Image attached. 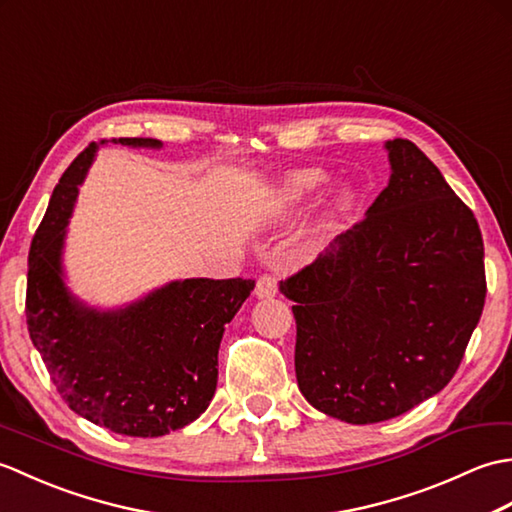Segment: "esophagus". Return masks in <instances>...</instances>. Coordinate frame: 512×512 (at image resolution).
I'll return each instance as SVG.
<instances>
[{"label":"esophagus","mask_w":512,"mask_h":512,"mask_svg":"<svg viewBox=\"0 0 512 512\" xmlns=\"http://www.w3.org/2000/svg\"><path fill=\"white\" fill-rule=\"evenodd\" d=\"M279 290V279L275 275H262L257 279V288H255V295L259 299H270L275 297Z\"/></svg>","instance_id":"obj_1"}]
</instances>
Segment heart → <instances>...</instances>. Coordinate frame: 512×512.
<instances>
[{"label": "heart", "mask_w": 512, "mask_h": 512, "mask_svg": "<svg viewBox=\"0 0 512 512\" xmlns=\"http://www.w3.org/2000/svg\"><path fill=\"white\" fill-rule=\"evenodd\" d=\"M328 182V176L319 169H303V171H292L288 176L279 180L275 189V200L284 206L290 204H301L310 198H314L323 184ZM354 204V193L350 189H341L334 198V209L343 213Z\"/></svg>", "instance_id": "heart-1"}]
</instances>
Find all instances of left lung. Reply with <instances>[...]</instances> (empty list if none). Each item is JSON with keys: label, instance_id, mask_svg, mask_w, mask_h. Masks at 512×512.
<instances>
[{"label": "left lung", "instance_id": "8db88e82", "mask_svg": "<svg viewBox=\"0 0 512 512\" xmlns=\"http://www.w3.org/2000/svg\"><path fill=\"white\" fill-rule=\"evenodd\" d=\"M361 222L279 290L295 301V372L312 407L352 424L396 418L449 385L486 299L473 211L405 138Z\"/></svg>", "mask_w": 512, "mask_h": 512}]
</instances>
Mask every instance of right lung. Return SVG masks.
<instances>
[{
    "mask_svg": "<svg viewBox=\"0 0 512 512\" xmlns=\"http://www.w3.org/2000/svg\"><path fill=\"white\" fill-rule=\"evenodd\" d=\"M110 143V140H101ZM114 145L162 147L154 138ZM96 143L52 191L28 253L26 323L50 380L74 413L121 436L158 438L200 418L215 394L224 325L255 279H184L118 310H94L63 284L65 226Z\"/></svg>",
    "mask_w": 512,
    "mask_h": 512,
    "instance_id": "obj_1",
    "label": "right lung"
}]
</instances>
